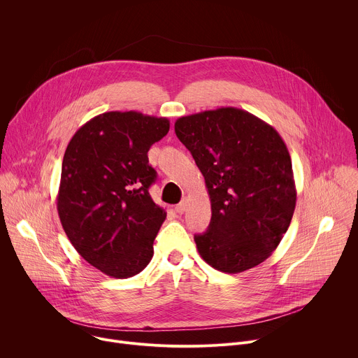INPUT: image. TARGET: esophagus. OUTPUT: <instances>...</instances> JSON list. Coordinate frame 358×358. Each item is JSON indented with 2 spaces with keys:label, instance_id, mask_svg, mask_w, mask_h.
I'll list each match as a JSON object with an SVG mask.
<instances>
[{
  "label": "esophagus",
  "instance_id": "1",
  "mask_svg": "<svg viewBox=\"0 0 358 358\" xmlns=\"http://www.w3.org/2000/svg\"><path fill=\"white\" fill-rule=\"evenodd\" d=\"M185 208H187V199L184 198L180 203H177L176 206V213H178V214H182L184 211H185Z\"/></svg>",
  "mask_w": 358,
  "mask_h": 358
}]
</instances>
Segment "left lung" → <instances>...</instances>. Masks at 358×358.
I'll return each mask as SVG.
<instances>
[{"instance_id": "obj_1", "label": "left lung", "mask_w": 358, "mask_h": 358, "mask_svg": "<svg viewBox=\"0 0 358 358\" xmlns=\"http://www.w3.org/2000/svg\"><path fill=\"white\" fill-rule=\"evenodd\" d=\"M174 130L206 178L208 229L194 236L214 269L239 273L268 259L296 207L292 160L279 133L236 108L177 119Z\"/></svg>"}]
</instances>
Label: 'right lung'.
<instances>
[{
    "mask_svg": "<svg viewBox=\"0 0 358 358\" xmlns=\"http://www.w3.org/2000/svg\"><path fill=\"white\" fill-rule=\"evenodd\" d=\"M170 130L167 117L108 112L86 122L71 138L57 207L80 257L110 278L140 273L167 214L150 196L157 173L147 151Z\"/></svg>",
    "mask_w": 358,
    "mask_h": 358,
    "instance_id": "add662e5",
    "label": "right lung"
}]
</instances>
